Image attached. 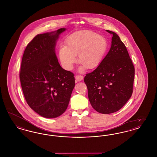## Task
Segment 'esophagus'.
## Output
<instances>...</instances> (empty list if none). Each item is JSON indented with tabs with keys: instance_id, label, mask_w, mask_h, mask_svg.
Segmentation results:
<instances>
[{
	"instance_id": "34e87169",
	"label": "esophagus",
	"mask_w": 157,
	"mask_h": 157,
	"mask_svg": "<svg viewBox=\"0 0 157 157\" xmlns=\"http://www.w3.org/2000/svg\"><path fill=\"white\" fill-rule=\"evenodd\" d=\"M83 78V76L82 75H76L75 76V79L77 81H81Z\"/></svg>"
}]
</instances>
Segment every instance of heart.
<instances>
[{
    "label": "heart",
    "instance_id": "heart-1",
    "mask_svg": "<svg viewBox=\"0 0 157 157\" xmlns=\"http://www.w3.org/2000/svg\"><path fill=\"white\" fill-rule=\"evenodd\" d=\"M65 46L60 48L59 56L65 69L71 70L76 61L88 69H94L102 63L107 52L106 38L91 30H83L69 35L65 42Z\"/></svg>",
    "mask_w": 157,
    "mask_h": 157
}]
</instances>
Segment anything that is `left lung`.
<instances>
[{"mask_svg": "<svg viewBox=\"0 0 157 157\" xmlns=\"http://www.w3.org/2000/svg\"><path fill=\"white\" fill-rule=\"evenodd\" d=\"M111 47L102 63L93 72L86 74L88 98L97 112L108 114L119 111L133 92L135 68L127 48L115 32Z\"/></svg>", "mask_w": 157, "mask_h": 157, "instance_id": "1", "label": "left lung"}]
</instances>
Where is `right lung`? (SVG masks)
<instances>
[{
    "mask_svg": "<svg viewBox=\"0 0 157 157\" xmlns=\"http://www.w3.org/2000/svg\"><path fill=\"white\" fill-rule=\"evenodd\" d=\"M65 30L37 35L23 55L19 78L24 97L35 112L47 118L66 111L75 86L74 74L60 67L55 51Z\"/></svg>",
    "mask_w": 157,
    "mask_h": 157,
    "instance_id": "1",
    "label": "right lung"
}]
</instances>
